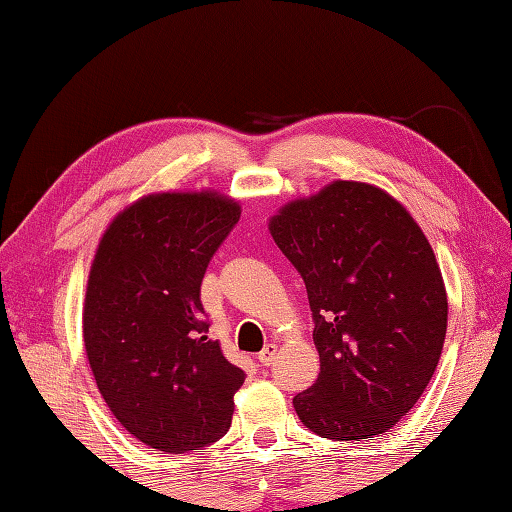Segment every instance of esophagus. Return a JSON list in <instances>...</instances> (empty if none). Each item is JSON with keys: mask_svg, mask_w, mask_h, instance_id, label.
<instances>
[{"mask_svg": "<svg viewBox=\"0 0 512 512\" xmlns=\"http://www.w3.org/2000/svg\"><path fill=\"white\" fill-rule=\"evenodd\" d=\"M275 358H277V345H266L262 351H259V356H257V360L262 362L264 367L273 365Z\"/></svg>", "mask_w": 512, "mask_h": 512, "instance_id": "1", "label": "esophagus"}]
</instances>
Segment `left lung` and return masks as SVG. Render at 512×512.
<instances>
[{"label": "left lung", "instance_id": "left-lung-1", "mask_svg": "<svg viewBox=\"0 0 512 512\" xmlns=\"http://www.w3.org/2000/svg\"><path fill=\"white\" fill-rule=\"evenodd\" d=\"M268 230L302 275L320 353L293 398L322 439H374L401 421L439 365L448 295L430 241L376 185L333 181L286 203Z\"/></svg>", "mask_w": 512, "mask_h": 512}]
</instances>
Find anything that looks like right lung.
<instances>
[{"label": "right lung", "mask_w": 512, "mask_h": 512, "mask_svg": "<svg viewBox=\"0 0 512 512\" xmlns=\"http://www.w3.org/2000/svg\"><path fill=\"white\" fill-rule=\"evenodd\" d=\"M224 194H147L118 212L89 271L82 336L107 407L165 454L228 432L246 374L210 340L201 282L239 221Z\"/></svg>", "instance_id": "1"}]
</instances>
